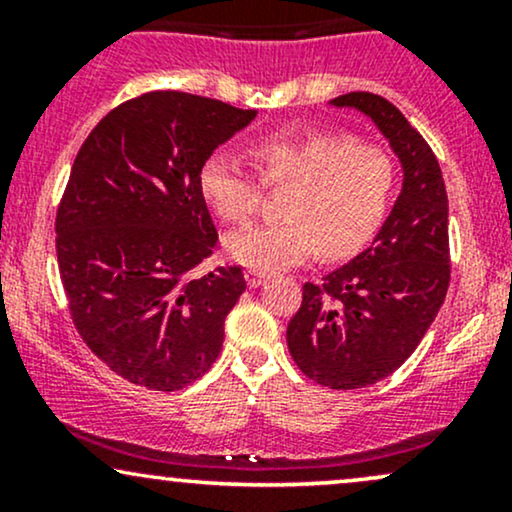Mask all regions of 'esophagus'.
I'll use <instances>...</instances> for the list:
<instances>
[{"label":"esophagus","instance_id":"34e87169","mask_svg":"<svg viewBox=\"0 0 512 512\" xmlns=\"http://www.w3.org/2000/svg\"><path fill=\"white\" fill-rule=\"evenodd\" d=\"M267 279H269V274L257 272V269H248V272H245V281H248L250 289H257V286H262Z\"/></svg>","mask_w":512,"mask_h":512}]
</instances>
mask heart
<instances>
[{"instance_id":"heart-1","label":"heart","mask_w":512,"mask_h":512,"mask_svg":"<svg viewBox=\"0 0 512 512\" xmlns=\"http://www.w3.org/2000/svg\"><path fill=\"white\" fill-rule=\"evenodd\" d=\"M260 178L238 158L211 154L199 168V192L223 221L243 223L260 209L267 185H291L289 219L255 223L226 238L233 260L257 272L354 255L378 233L395 192V163L380 146L344 132L264 137L252 149Z\"/></svg>"}]
</instances>
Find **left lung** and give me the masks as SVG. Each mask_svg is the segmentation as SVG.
I'll use <instances>...</instances> for the list:
<instances>
[{"instance_id": "8db88e82", "label": "left lung", "mask_w": 512, "mask_h": 512, "mask_svg": "<svg viewBox=\"0 0 512 512\" xmlns=\"http://www.w3.org/2000/svg\"><path fill=\"white\" fill-rule=\"evenodd\" d=\"M366 113L404 168L402 192L373 245L322 284L303 286L286 342L305 378L330 390L380 383L414 354L450 286L448 192L426 139L378 93L334 98Z\"/></svg>"}]
</instances>
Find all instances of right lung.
Returning a JSON list of instances; mask_svg holds the SVG:
<instances>
[{
  "label": "right lung",
  "mask_w": 512,
  "mask_h": 512,
  "mask_svg": "<svg viewBox=\"0 0 512 512\" xmlns=\"http://www.w3.org/2000/svg\"><path fill=\"white\" fill-rule=\"evenodd\" d=\"M257 110L180 91L120 103L74 158L57 207V264L76 332L134 385L175 392L211 368L243 267L195 269L219 233L199 168Z\"/></svg>",
  "instance_id": "right-lung-1"
}]
</instances>
